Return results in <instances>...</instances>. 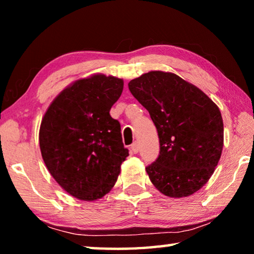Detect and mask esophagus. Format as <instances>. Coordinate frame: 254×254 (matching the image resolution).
<instances>
[{
  "instance_id": "obj_1",
  "label": "esophagus",
  "mask_w": 254,
  "mask_h": 254,
  "mask_svg": "<svg viewBox=\"0 0 254 254\" xmlns=\"http://www.w3.org/2000/svg\"><path fill=\"white\" fill-rule=\"evenodd\" d=\"M139 149H140V147H139V143H137V142L132 143V145H131V150H132V152H133V153H137V152H139Z\"/></svg>"
}]
</instances>
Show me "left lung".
Masks as SVG:
<instances>
[{
  "mask_svg": "<svg viewBox=\"0 0 254 254\" xmlns=\"http://www.w3.org/2000/svg\"><path fill=\"white\" fill-rule=\"evenodd\" d=\"M128 89L148 110L158 131L160 152L145 167L154 187L175 198L199 190L222 154L220 109L195 85L173 72H147L132 79Z\"/></svg>",
  "mask_w": 254,
  "mask_h": 254,
  "instance_id": "1",
  "label": "left lung"
}]
</instances>
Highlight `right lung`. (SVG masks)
I'll use <instances>...</instances> for the list:
<instances>
[{"mask_svg": "<svg viewBox=\"0 0 254 254\" xmlns=\"http://www.w3.org/2000/svg\"><path fill=\"white\" fill-rule=\"evenodd\" d=\"M123 79L103 74L76 80L44 115L41 156L50 175L68 194L95 200L117 183L128 150L110 110L121 96Z\"/></svg>", "mask_w": 254, "mask_h": 254, "instance_id": "right-lung-1", "label": "right lung"}]
</instances>
